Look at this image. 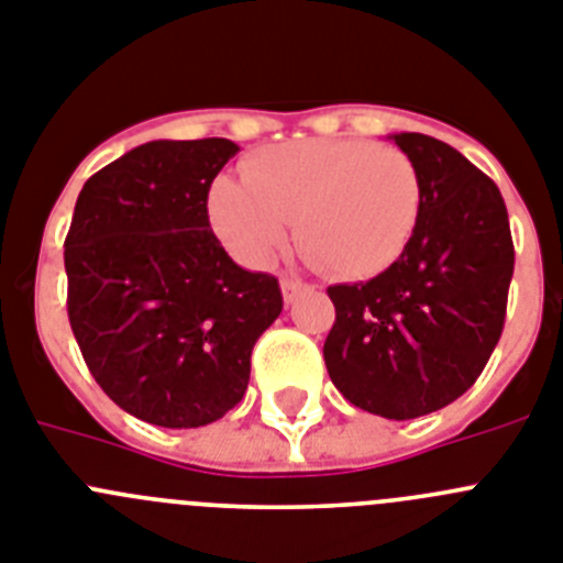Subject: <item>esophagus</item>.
<instances>
[{
	"label": "esophagus",
	"mask_w": 563,
	"mask_h": 563,
	"mask_svg": "<svg viewBox=\"0 0 563 563\" xmlns=\"http://www.w3.org/2000/svg\"><path fill=\"white\" fill-rule=\"evenodd\" d=\"M280 288H283V297H286V302H291V300H297L302 291H308L311 286L302 280H297V277H283Z\"/></svg>",
	"instance_id": "esophagus-1"
}]
</instances>
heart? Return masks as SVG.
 Instances as JSON below:
<instances>
[{
    "instance_id": "1",
    "label": "heart",
    "mask_w": 563,
    "mask_h": 563,
    "mask_svg": "<svg viewBox=\"0 0 563 563\" xmlns=\"http://www.w3.org/2000/svg\"><path fill=\"white\" fill-rule=\"evenodd\" d=\"M420 179L412 159L369 140H297L261 148L244 179L219 176L207 219L246 266L269 263L297 221L300 250L342 280L389 269L418 224Z\"/></svg>"
}]
</instances>
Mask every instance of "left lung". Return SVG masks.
Here are the masks:
<instances>
[{"label":"left lung","mask_w":563,"mask_h":563,"mask_svg":"<svg viewBox=\"0 0 563 563\" xmlns=\"http://www.w3.org/2000/svg\"><path fill=\"white\" fill-rule=\"evenodd\" d=\"M420 179L418 224L367 283L328 288L325 367L364 412L409 420L457 401L503 336L514 238L499 187L434 136L393 134Z\"/></svg>","instance_id":"8db88e82"}]
</instances>
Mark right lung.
<instances>
[{
    "instance_id": "1",
    "label": "right lung",
    "mask_w": 563,
    "mask_h": 563,
    "mask_svg": "<svg viewBox=\"0 0 563 563\" xmlns=\"http://www.w3.org/2000/svg\"><path fill=\"white\" fill-rule=\"evenodd\" d=\"M235 154L224 136L154 140L89 176L75 201L69 325L100 389L154 427L224 418L283 311L277 277L241 269L210 230L207 190Z\"/></svg>"
}]
</instances>
